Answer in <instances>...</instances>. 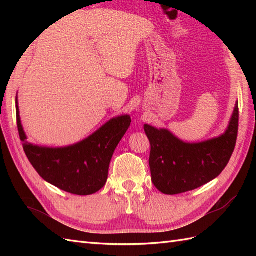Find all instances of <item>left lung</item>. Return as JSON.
<instances>
[{
  "label": "left lung",
  "instance_id": "obj_1",
  "mask_svg": "<svg viewBox=\"0 0 256 256\" xmlns=\"http://www.w3.org/2000/svg\"><path fill=\"white\" fill-rule=\"evenodd\" d=\"M238 103L226 131L200 143H186L165 128L145 124L150 143V167L154 186L165 194H177L204 186L218 177L236 148Z\"/></svg>",
  "mask_w": 256,
  "mask_h": 256
}]
</instances>
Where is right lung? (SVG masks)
Instances as JSON below:
<instances>
[{
	"mask_svg": "<svg viewBox=\"0 0 256 256\" xmlns=\"http://www.w3.org/2000/svg\"><path fill=\"white\" fill-rule=\"evenodd\" d=\"M16 121L25 154L40 176L64 192L79 196L92 194L104 186L112 155L131 125L130 116L114 118L81 142L54 148L27 142L18 98Z\"/></svg>",
	"mask_w": 256,
	"mask_h": 256,
	"instance_id": "add662e5",
	"label": "right lung"
}]
</instances>
